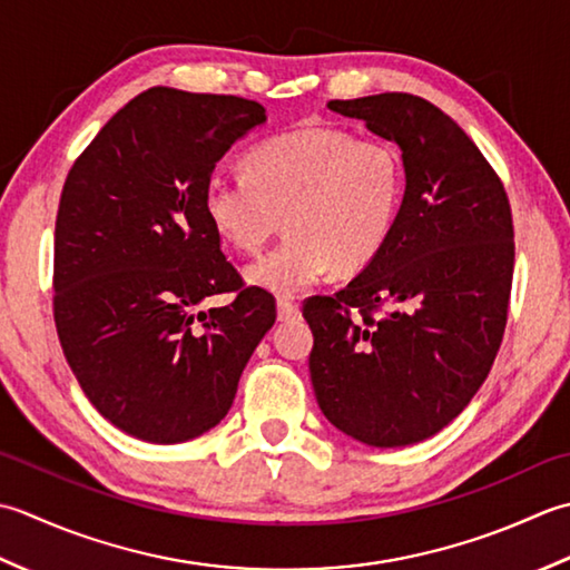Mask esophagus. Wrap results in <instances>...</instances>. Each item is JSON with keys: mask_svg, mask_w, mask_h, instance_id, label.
<instances>
[{"mask_svg": "<svg viewBox=\"0 0 570 570\" xmlns=\"http://www.w3.org/2000/svg\"><path fill=\"white\" fill-rule=\"evenodd\" d=\"M299 317V305L293 299L281 297L277 299V320L281 322H289V320H297Z\"/></svg>", "mask_w": 570, "mask_h": 570, "instance_id": "obj_1", "label": "esophagus"}]
</instances>
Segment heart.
<instances>
[{"mask_svg": "<svg viewBox=\"0 0 570 570\" xmlns=\"http://www.w3.org/2000/svg\"><path fill=\"white\" fill-rule=\"evenodd\" d=\"M246 171L208 177L206 216L230 246L255 253L285 214L289 236L246 271L275 295H295L334 268L368 265L396 228L405 196L401 149L334 125L263 139L246 155Z\"/></svg>", "mask_w": 570, "mask_h": 570, "instance_id": "1", "label": "heart"}]
</instances>
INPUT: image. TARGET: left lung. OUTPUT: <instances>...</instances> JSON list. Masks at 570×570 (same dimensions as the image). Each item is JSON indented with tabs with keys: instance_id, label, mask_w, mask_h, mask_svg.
Returning <instances> with one entry per match:
<instances>
[{
	"instance_id": "1",
	"label": "left lung",
	"mask_w": 570,
	"mask_h": 570,
	"mask_svg": "<svg viewBox=\"0 0 570 570\" xmlns=\"http://www.w3.org/2000/svg\"><path fill=\"white\" fill-rule=\"evenodd\" d=\"M327 108L401 147L405 196L376 258L340 293L305 299L312 386L342 433L413 445L455 421L494 364L514 275L512 206L433 102L379 92Z\"/></svg>"
}]
</instances>
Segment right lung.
Wrapping results in <instances>:
<instances>
[{
    "label": "right lung",
    "mask_w": 570,
    "mask_h": 570,
    "mask_svg": "<svg viewBox=\"0 0 570 570\" xmlns=\"http://www.w3.org/2000/svg\"><path fill=\"white\" fill-rule=\"evenodd\" d=\"M261 102L155 86L102 125L56 216L53 320L88 401L127 435L171 445L220 423L275 297L246 287L204 206ZM226 308L196 313L212 294Z\"/></svg>",
    "instance_id": "1"
}]
</instances>
